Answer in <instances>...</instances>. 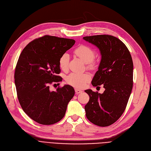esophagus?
<instances>
[{
	"instance_id": "34e87169",
	"label": "esophagus",
	"mask_w": 151,
	"mask_h": 151,
	"mask_svg": "<svg viewBox=\"0 0 151 151\" xmlns=\"http://www.w3.org/2000/svg\"><path fill=\"white\" fill-rule=\"evenodd\" d=\"M83 92V91H81V90H78V89H75V93H76V94H80V93H82Z\"/></svg>"
}]
</instances>
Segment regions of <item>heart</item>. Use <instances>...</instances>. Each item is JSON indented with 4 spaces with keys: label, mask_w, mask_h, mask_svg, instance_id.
<instances>
[{
    "label": "heart",
    "mask_w": 151,
    "mask_h": 151,
    "mask_svg": "<svg viewBox=\"0 0 151 151\" xmlns=\"http://www.w3.org/2000/svg\"><path fill=\"white\" fill-rule=\"evenodd\" d=\"M75 54L87 63V68L88 69L94 70L97 68V62L94 58L95 51L93 48L85 45H81L78 46L74 50ZM70 56L67 53L63 54L59 59V66L60 68L66 71L68 69ZM91 80V76L88 73H72L66 77V81L68 84L75 87L76 88H83Z\"/></svg>",
    "instance_id": "heart-1"
}]
</instances>
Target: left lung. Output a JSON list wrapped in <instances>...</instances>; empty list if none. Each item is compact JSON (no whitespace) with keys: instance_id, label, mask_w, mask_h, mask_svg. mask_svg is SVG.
<instances>
[{"instance_id":"obj_1","label":"left lung","mask_w":151,"mask_h":151,"mask_svg":"<svg viewBox=\"0 0 151 151\" xmlns=\"http://www.w3.org/2000/svg\"><path fill=\"white\" fill-rule=\"evenodd\" d=\"M99 48L101 60L91 84L102 85V94L86 90L90 100L85 106L91 123L107 127L115 123L127 106L133 86V61L125 44L115 36L101 35L83 37Z\"/></svg>"}]
</instances>
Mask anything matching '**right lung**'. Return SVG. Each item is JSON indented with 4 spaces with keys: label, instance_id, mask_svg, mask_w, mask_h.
<instances>
[{
    "label": "right lung",
    "instance_id": "1",
    "mask_svg": "<svg viewBox=\"0 0 151 151\" xmlns=\"http://www.w3.org/2000/svg\"><path fill=\"white\" fill-rule=\"evenodd\" d=\"M75 43L71 39L45 35L29 43L19 57L14 73L17 98L24 112L39 124L60 121L75 95L70 85L50 89L51 85H59L62 81L58 75L59 59Z\"/></svg>",
    "mask_w": 151,
    "mask_h": 151
}]
</instances>
